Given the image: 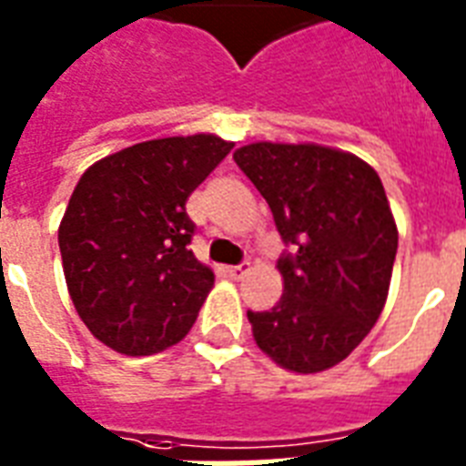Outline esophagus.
Listing matches in <instances>:
<instances>
[{"mask_svg":"<svg viewBox=\"0 0 466 466\" xmlns=\"http://www.w3.org/2000/svg\"><path fill=\"white\" fill-rule=\"evenodd\" d=\"M248 269H250V262H245V265H230L226 267V274H228L230 279H243Z\"/></svg>","mask_w":466,"mask_h":466,"instance_id":"34e87169","label":"esophagus"}]
</instances>
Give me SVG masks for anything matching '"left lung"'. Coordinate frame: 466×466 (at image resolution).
Wrapping results in <instances>:
<instances>
[{"label": "left lung", "mask_w": 466, "mask_h": 466, "mask_svg": "<svg viewBox=\"0 0 466 466\" xmlns=\"http://www.w3.org/2000/svg\"><path fill=\"white\" fill-rule=\"evenodd\" d=\"M233 160L294 245L277 262L282 299L269 311H248L252 338L284 370H330L387 304L399 230L384 184L357 155L316 143L259 140L238 147Z\"/></svg>", "instance_id": "8db88e82"}]
</instances>
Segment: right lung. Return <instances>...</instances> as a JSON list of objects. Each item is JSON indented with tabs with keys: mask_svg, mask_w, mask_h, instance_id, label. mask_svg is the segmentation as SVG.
Listing matches in <instances>:
<instances>
[{
	"mask_svg": "<svg viewBox=\"0 0 466 466\" xmlns=\"http://www.w3.org/2000/svg\"><path fill=\"white\" fill-rule=\"evenodd\" d=\"M230 147L214 133L146 140L79 177L57 243L72 304L96 340L138 357L189 333L214 272L187 248L184 207Z\"/></svg>",
	"mask_w": 466,
	"mask_h": 466,
	"instance_id": "1",
	"label": "right lung"
}]
</instances>
